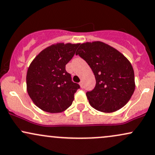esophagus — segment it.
<instances>
[{"label": "esophagus", "instance_id": "obj_1", "mask_svg": "<svg viewBox=\"0 0 155 155\" xmlns=\"http://www.w3.org/2000/svg\"><path fill=\"white\" fill-rule=\"evenodd\" d=\"M79 85H80V86H81V87H82V88H83V81L80 82Z\"/></svg>", "mask_w": 155, "mask_h": 155}]
</instances>
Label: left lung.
I'll return each mask as SVG.
<instances>
[{
    "mask_svg": "<svg viewBox=\"0 0 155 155\" xmlns=\"http://www.w3.org/2000/svg\"><path fill=\"white\" fill-rule=\"evenodd\" d=\"M78 54L91 67L96 81L94 89L86 93L90 105L104 113L125 106L135 90L134 72L127 57L99 41L80 44Z\"/></svg>",
    "mask_w": 155,
    "mask_h": 155,
    "instance_id": "left-lung-1",
    "label": "left lung"
}]
</instances>
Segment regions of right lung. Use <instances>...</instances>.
<instances>
[{
  "mask_svg": "<svg viewBox=\"0 0 155 155\" xmlns=\"http://www.w3.org/2000/svg\"><path fill=\"white\" fill-rule=\"evenodd\" d=\"M80 44L57 43L43 49L26 74V89L34 104L46 112L60 113L71 106L80 85L72 81L65 65Z\"/></svg>",
  "mask_w": 155,
  "mask_h": 155,
  "instance_id": "right-lung-1",
  "label": "right lung"
}]
</instances>
